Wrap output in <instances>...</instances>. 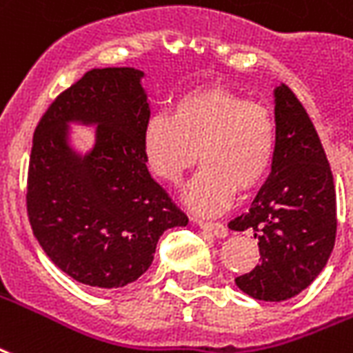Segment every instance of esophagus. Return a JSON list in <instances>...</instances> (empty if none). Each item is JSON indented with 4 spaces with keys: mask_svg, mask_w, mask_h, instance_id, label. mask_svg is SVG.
<instances>
[{
    "mask_svg": "<svg viewBox=\"0 0 353 353\" xmlns=\"http://www.w3.org/2000/svg\"><path fill=\"white\" fill-rule=\"evenodd\" d=\"M194 223H196L202 230H208V232H211V234L216 237L228 236V228H226V226L221 223H208V221H200V219H196Z\"/></svg>",
    "mask_w": 353,
    "mask_h": 353,
    "instance_id": "1",
    "label": "esophagus"
}]
</instances>
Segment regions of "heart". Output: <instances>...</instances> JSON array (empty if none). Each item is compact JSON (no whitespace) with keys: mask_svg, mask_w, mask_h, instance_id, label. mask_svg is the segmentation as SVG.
Instances as JSON below:
<instances>
[{"mask_svg":"<svg viewBox=\"0 0 353 353\" xmlns=\"http://www.w3.org/2000/svg\"><path fill=\"white\" fill-rule=\"evenodd\" d=\"M145 163L159 179L179 185L200 161L203 168L185 190V203L200 215H216L270 172L275 123L270 112L223 88L179 97L172 114H153L142 132Z\"/></svg>","mask_w":353,"mask_h":353,"instance_id":"obj_1","label":"heart"}]
</instances>
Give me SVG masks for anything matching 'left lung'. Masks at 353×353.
<instances>
[{
  "label": "left lung",
  "mask_w": 353,
  "mask_h": 353,
  "mask_svg": "<svg viewBox=\"0 0 353 353\" xmlns=\"http://www.w3.org/2000/svg\"><path fill=\"white\" fill-rule=\"evenodd\" d=\"M275 155L265 183L230 228L254 230L260 258L237 276L243 294L284 301L301 294L330 260L336 234L333 174L322 142L288 85H275Z\"/></svg>",
  "instance_id": "1"
}]
</instances>
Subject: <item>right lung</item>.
<instances>
[{"label":"right lung","mask_w":353,"mask_h":353,"mask_svg":"<svg viewBox=\"0 0 353 353\" xmlns=\"http://www.w3.org/2000/svg\"><path fill=\"white\" fill-rule=\"evenodd\" d=\"M143 70L91 69L52 103L33 134L28 215L46 256L74 281L123 288L150 270L164 232L189 219L151 177L142 132ZM93 126L78 150L72 125Z\"/></svg>","instance_id":"1"}]
</instances>
